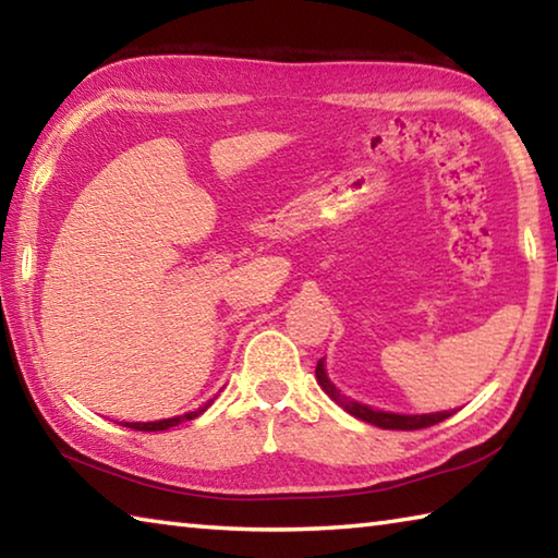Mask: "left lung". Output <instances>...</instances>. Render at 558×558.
Listing matches in <instances>:
<instances>
[{"label":"left lung","mask_w":558,"mask_h":558,"mask_svg":"<svg viewBox=\"0 0 558 558\" xmlns=\"http://www.w3.org/2000/svg\"><path fill=\"white\" fill-rule=\"evenodd\" d=\"M315 376H317L319 386H323L329 399L342 405V409H344L347 413H352V415H356V418H362V421L372 423V426H379V428H389V430H418V428L436 426V423L446 421V418H450L452 413H456V411H452V413H430V415H399V413L374 411V409H369V405H362V403H356V401H352V399H347V396H342V393H339V391L335 389V384L329 381L327 374H325L323 359H319L317 366H315Z\"/></svg>","instance_id":"8db88e82"}]
</instances>
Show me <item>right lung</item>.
I'll use <instances>...</instances> for the list:
<instances>
[{
  "label": "right lung",
  "mask_w": 558,
  "mask_h": 558,
  "mask_svg": "<svg viewBox=\"0 0 558 558\" xmlns=\"http://www.w3.org/2000/svg\"><path fill=\"white\" fill-rule=\"evenodd\" d=\"M209 405H211V401L204 403L202 409H196V411H192V413L177 415V418H167V421H155V423H125V428H132V430H167V428H172V426H179V423L196 418V415H202L206 409H209Z\"/></svg>",
  "instance_id": "1"
}]
</instances>
